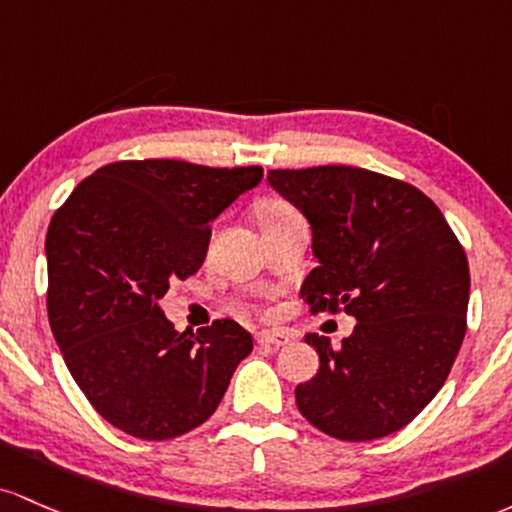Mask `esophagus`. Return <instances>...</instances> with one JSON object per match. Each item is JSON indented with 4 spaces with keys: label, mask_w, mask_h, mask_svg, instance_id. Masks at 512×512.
Wrapping results in <instances>:
<instances>
[{
    "label": "esophagus",
    "mask_w": 512,
    "mask_h": 512,
    "mask_svg": "<svg viewBox=\"0 0 512 512\" xmlns=\"http://www.w3.org/2000/svg\"><path fill=\"white\" fill-rule=\"evenodd\" d=\"M256 343H261V346L280 348V346H287V343H290V336L283 331H261L256 336Z\"/></svg>",
    "instance_id": "esophagus-1"
}]
</instances>
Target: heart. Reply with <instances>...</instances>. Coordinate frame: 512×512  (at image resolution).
<instances>
[{
    "label": "heart",
    "instance_id": "1",
    "mask_svg": "<svg viewBox=\"0 0 512 512\" xmlns=\"http://www.w3.org/2000/svg\"><path fill=\"white\" fill-rule=\"evenodd\" d=\"M290 212H295L290 203H285V200H266V203L261 205V210H258V220L263 222H273V220H280V217L290 215Z\"/></svg>",
    "mask_w": 512,
    "mask_h": 512
}]
</instances>
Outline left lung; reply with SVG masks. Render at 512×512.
<instances>
[{"label": "left lung", "instance_id": "left-lung-1", "mask_svg": "<svg viewBox=\"0 0 512 512\" xmlns=\"http://www.w3.org/2000/svg\"><path fill=\"white\" fill-rule=\"evenodd\" d=\"M268 183L307 217L317 268L300 295L312 314L346 312L353 333L333 348L304 341L319 372L297 384V409L346 442L409 426L450 375L467 333L469 263L426 193L358 166L273 169Z\"/></svg>", "mask_w": 512, "mask_h": 512}]
</instances>
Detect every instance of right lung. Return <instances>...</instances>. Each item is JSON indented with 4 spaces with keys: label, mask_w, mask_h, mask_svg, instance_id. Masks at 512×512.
Wrapping results in <instances>:
<instances>
[{
    "label": "right lung",
    "mask_w": 512,
    "mask_h": 512,
    "mask_svg": "<svg viewBox=\"0 0 512 512\" xmlns=\"http://www.w3.org/2000/svg\"><path fill=\"white\" fill-rule=\"evenodd\" d=\"M261 179V166L113 162L50 220V329L89 404L132 438H179L208 421L254 350L232 319L179 333L159 300L203 266L210 222Z\"/></svg>",
    "instance_id": "add662e5"
}]
</instances>
